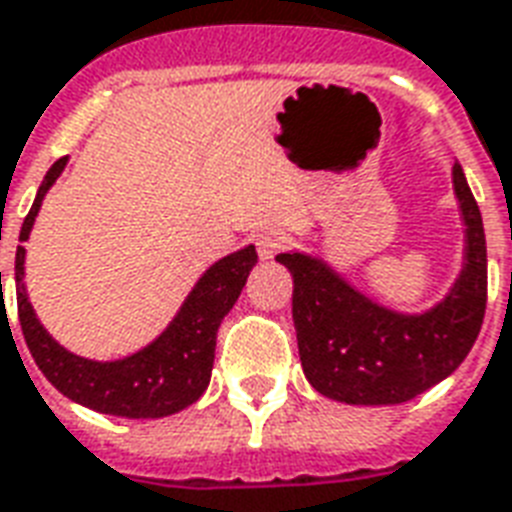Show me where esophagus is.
Listing matches in <instances>:
<instances>
[{"mask_svg": "<svg viewBox=\"0 0 512 512\" xmlns=\"http://www.w3.org/2000/svg\"><path fill=\"white\" fill-rule=\"evenodd\" d=\"M292 236L287 233V230H279V228H268L263 230V233H257V255L263 257V260H271V257H276L282 249L290 247Z\"/></svg>", "mask_w": 512, "mask_h": 512, "instance_id": "1", "label": "esophagus"}]
</instances>
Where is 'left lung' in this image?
<instances>
[{"label":"left lung","instance_id":"left-lung-1","mask_svg":"<svg viewBox=\"0 0 512 512\" xmlns=\"http://www.w3.org/2000/svg\"><path fill=\"white\" fill-rule=\"evenodd\" d=\"M454 187L467 222V263L438 308L403 317L351 290L314 257L284 252L276 260L295 279L292 319L300 362L319 395L349 405L408 403L451 376L473 349L486 314V236L462 166Z\"/></svg>","mask_w":512,"mask_h":512}]
</instances>
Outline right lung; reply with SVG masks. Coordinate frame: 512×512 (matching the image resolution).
<instances>
[{"instance_id":"1","label":"right lung","mask_w":512,"mask_h":512,"mask_svg":"<svg viewBox=\"0 0 512 512\" xmlns=\"http://www.w3.org/2000/svg\"><path fill=\"white\" fill-rule=\"evenodd\" d=\"M64 166L66 158H58L45 174L31 212L23 220L21 241L29 239L42 198ZM23 260H26V249L18 247L15 252L18 319L31 357L50 384L74 403L88 405L99 413L128 416V419H161L193 405L204 395L212 376L217 330L222 317L239 300L249 271L257 263V252L255 247H244L241 252H233L222 257L220 263H214L201 276V282L195 284V290L187 295L185 306L169 330L147 349L136 351L134 357L120 362L83 360L50 338L48 330L39 325L23 290Z\"/></svg>"}]
</instances>
